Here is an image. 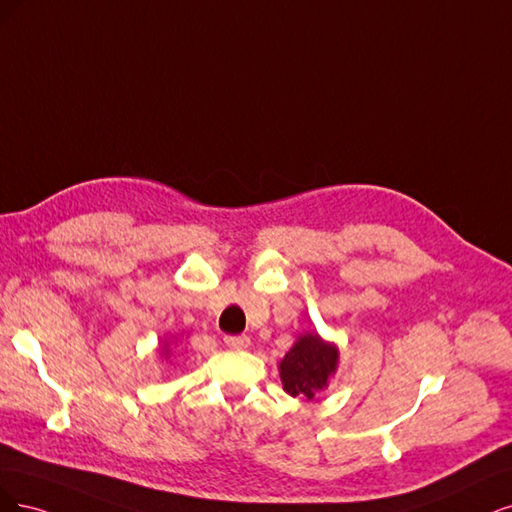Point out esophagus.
I'll use <instances>...</instances> for the list:
<instances>
[{
	"label": "esophagus",
	"instance_id": "34e87169",
	"mask_svg": "<svg viewBox=\"0 0 512 512\" xmlns=\"http://www.w3.org/2000/svg\"><path fill=\"white\" fill-rule=\"evenodd\" d=\"M225 344L229 346V349L240 351V349H246V346L251 344V338L249 336H227Z\"/></svg>",
	"mask_w": 512,
	"mask_h": 512
}]
</instances>
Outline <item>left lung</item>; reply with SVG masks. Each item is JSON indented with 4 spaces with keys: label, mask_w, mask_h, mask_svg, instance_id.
<instances>
[{
    "label": "left lung",
    "mask_w": 512,
    "mask_h": 512,
    "mask_svg": "<svg viewBox=\"0 0 512 512\" xmlns=\"http://www.w3.org/2000/svg\"><path fill=\"white\" fill-rule=\"evenodd\" d=\"M338 361L336 346L325 344L317 334H306L280 361L283 387L293 398H315V393L327 385Z\"/></svg>",
    "instance_id": "1"
}]
</instances>
